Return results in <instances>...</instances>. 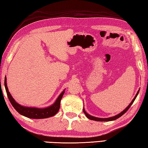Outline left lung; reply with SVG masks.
Here are the masks:
<instances>
[{"mask_svg": "<svg viewBox=\"0 0 148 148\" xmlns=\"http://www.w3.org/2000/svg\"><path fill=\"white\" fill-rule=\"evenodd\" d=\"M139 91H140V90H138V91L136 95H135L134 98L133 99H132V102H131V103H130V104L129 105V106H127V107L126 108H125V109L123 110V111L121 112V113L119 114H117V115H116V116H114V117H108V118H99V117H96L92 116H91V115L88 114H87V112H86V110H85L84 108L83 109V111H84V114H86V117H87V118H89V119H91V120H94V121H114V120H116V119H118L119 117L122 116L123 115V114L125 113V112H126L127 111V110H128L129 109V108L131 107V106L132 104V103H133V102H134V100L136 99L137 95H138V92H139Z\"/></svg>", "mask_w": 148, "mask_h": 148, "instance_id": "obj_1", "label": "left lung"}]
</instances>
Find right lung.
Segmentation results:
<instances>
[{
  "instance_id": "obj_1",
  "label": "right lung",
  "mask_w": 148,
  "mask_h": 148,
  "mask_svg": "<svg viewBox=\"0 0 148 148\" xmlns=\"http://www.w3.org/2000/svg\"><path fill=\"white\" fill-rule=\"evenodd\" d=\"M4 86L6 88V93L8 95V99L12 106L16 109V111L22 116H24L29 118L32 119H44L47 117H52L58 112L60 108V102L62 96L64 93V90L60 94L56 101L51 106L45 108H38L25 107L17 103L12 97L11 94L8 91V87L6 84V77L4 79Z\"/></svg>"
}]
</instances>
